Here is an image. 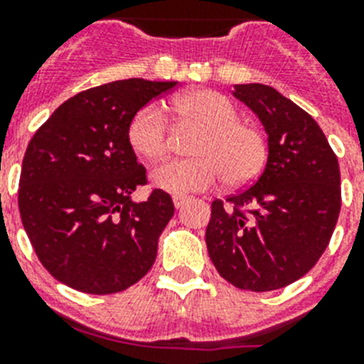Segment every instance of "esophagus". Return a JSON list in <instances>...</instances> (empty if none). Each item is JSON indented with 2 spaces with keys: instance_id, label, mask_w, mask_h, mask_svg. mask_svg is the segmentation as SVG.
<instances>
[{
  "instance_id": "obj_1",
  "label": "esophagus",
  "mask_w": 364,
  "mask_h": 364,
  "mask_svg": "<svg viewBox=\"0 0 364 364\" xmlns=\"http://www.w3.org/2000/svg\"><path fill=\"white\" fill-rule=\"evenodd\" d=\"M188 200H189L188 195H175V197H173V204H175V208H182Z\"/></svg>"
}]
</instances>
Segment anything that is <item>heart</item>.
I'll use <instances>...</instances> for the list:
<instances>
[{
    "instance_id": "b5f03b06",
    "label": "heart",
    "mask_w": 364,
    "mask_h": 364,
    "mask_svg": "<svg viewBox=\"0 0 364 364\" xmlns=\"http://www.w3.org/2000/svg\"><path fill=\"white\" fill-rule=\"evenodd\" d=\"M173 111L188 124L204 129L195 154L198 159L171 160L151 173L156 188L175 195L205 191L224 178L244 186L259 176L268 160L264 133L240 122L239 107L217 91L186 92L171 102ZM129 144L142 159L156 162L169 151V125L156 104L142 107L129 124Z\"/></svg>"
}]
</instances>
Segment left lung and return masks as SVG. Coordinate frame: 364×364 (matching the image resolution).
<instances>
[{
	"mask_svg": "<svg viewBox=\"0 0 364 364\" xmlns=\"http://www.w3.org/2000/svg\"><path fill=\"white\" fill-rule=\"evenodd\" d=\"M233 95L264 125L268 162L253 186L213 200L208 253L240 290H279L306 275L332 239L339 162L317 122L273 87L235 85Z\"/></svg>",
	"mask_w": 364,
	"mask_h": 364,
	"instance_id": "8db88e82",
	"label": "left lung"
}]
</instances>
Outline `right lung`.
Segmentation results:
<instances>
[{
    "label": "right lung",
    "mask_w": 364,
    "mask_h": 364,
    "mask_svg": "<svg viewBox=\"0 0 364 364\" xmlns=\"http://www.w3.org/2000/svg\"><path fill=\"white\" fill-rule=\"evenodd\" d=\"M176 82L118 80L63 102L28 142L19 176L21 222L38 259L56 281L83 294L127 290L156 259L175 213L169 193L146 202L147 184L129 144V124Z\"/></svg>",
    "instance_id": "obj_1"
}]
</instances>
